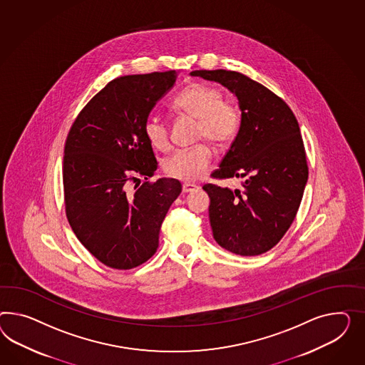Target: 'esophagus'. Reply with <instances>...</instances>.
I'll return each mask as SVG.
<instances>
[{"instance_id": "1", "label": "esophagus", "mask_w": 365, "mask_h": 365, "mask_svg": "<svg viewBox=\"0 0 365 365\" xmlns=\"http://www.w3.org/2000/svg\"><path fill=\"white\" fill-rule=\"evenodd\" d=\"M182 190H183V192H192V191L197 190V186L192 185V183H183Z\"/></svg>"}]
</instances>
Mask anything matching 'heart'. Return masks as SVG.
Returning a JSON list of instances; mask_svg holds the SVG:
<instances>
[{"mask_svg": "<svg viewBox=\"0 0 365 365\" xmlns=\"http://www.w3.org/2000/svg\"><path fill=\"white\" fill-rule=\"evenodd\" d=\"M173 108L197 119L199 138H206L215 145H225L235 137L240 126V110L231 101H225L222 91L206 83H192L178 93ZM143 133L151 146L166 148L168 145V123L150 115L143 125ZM212 159L207 145L180 150L165 162L168 177L183 182H197L207 171Z\"/></svg>", "mask_w": 365, "mask_h": 365, "instance_id": "obj_1", "label": "heart"}]
</instances>
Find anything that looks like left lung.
<instances>
[{"label": "left lung", "instance_id": "1", "mask_svg": "<svg viewBox=\"0 0 365 365\" xmlns=\"http://www.w3.org/2000/svg\"><path fill=\"white\" fill-rule=\"evenodd\" d=\"M192 77L230 90L240 108V126L212 177L243 178V190L205 185L210 225L217 245L255 257L286 234L308 179L306 150L292 110L262 83L231 70H195Z\"/></svg>", "mask_w": 365, "mask_h": 365}]
</instances>
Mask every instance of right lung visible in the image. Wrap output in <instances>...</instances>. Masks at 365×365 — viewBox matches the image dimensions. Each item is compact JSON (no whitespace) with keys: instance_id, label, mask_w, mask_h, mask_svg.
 Masks as SVG:
<instances>
[{"instance_id":"right-lung-1","label":"right lung","mask_w":365,"mask_h":365,"mask_svg":"<svg viewBox=\"0 0 365 365\" xmlns=\"http://www.w3.org/2000/svg\"><path fill=\"white\" fill-rule=\"evenodd\" d=\"M175 81V70L113 79L70 128L63 157L66 217L79 242L105 266L130 269L148 262L182 191L170 178L128 187L137 174L148 179L157 170L143 125Z\"/></svg>"}]
</instances>
